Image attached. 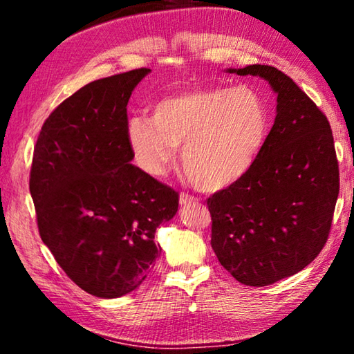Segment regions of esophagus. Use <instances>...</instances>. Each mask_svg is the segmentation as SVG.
Here are the masks:
<instances>
[{"label":"esophagus","mask_w":354,"mask_h":354,"mask_svg":"<svg viewBox=\"0 0 354 354\" xmlns=\"http://www.w3.org/2000/svg\"><path fill=\"white\" fill-rule=\"evenodd\" d=\"M198 201L200 200L196 198V196L189 195V194H184V192H183L181 195H179V203H181V206H187V205H192V203H194V205H195V203H198Z\"/></svg>","instance_id":"1"}]
</instances>
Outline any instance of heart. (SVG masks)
I'll return each instance as SVG.
<instances>
[{"label": "heart", "mask_w": 354, "mask_h": 354, "mask_svg": "<svg viewBox=\"0 0 354 354\" xmlns=\"http://www.w3.org/2000/svg\"><path fill=\"white\" fill-rule=\"evenodd\" d=\"M268 129V113L250 87H196L165 97L151 120H128L127 139L140 169L162 176L181 147L189 176L205 190L236 183L254 164Z\"/></svg>", "instance_id": "b5f03b06"}]
</instances>
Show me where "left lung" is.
<instances>
[{
	"mask_svg": "<svg viewBox=\"0 0 354 354\" xmlns=\"http://www.w3.org/2000/svg\"><path fill=\"white\" fill-rule=\"evenodd\" d=\"M268 81L277 118L254 164L207 198L211 245L239 283L262 287L313 262L328 241L339 196V162L325 113L270 65L230 68Z\"/></svg>",
	"mask_w": 354,
	"mask_h": 354,
	"instance_id": "8db88e82",
	"label": "left lung"
}]
</instances>
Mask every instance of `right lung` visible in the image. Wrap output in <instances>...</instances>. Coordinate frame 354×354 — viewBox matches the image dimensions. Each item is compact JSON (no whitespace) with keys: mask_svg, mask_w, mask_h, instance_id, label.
<instances>
[{"mask_svg":"<svg viewBox=\"0 0 354 354\" xmlns=\"http://www.w3.org/2000/svg\"><path fill=\"white\" fill-rule=\"evenodd\" d=\"M149 68L97 80L64 100L34 147L29 190L44 243L91 295L137 289L159 254L154 232L179 194L139 167L127 139L128 101Z\"/></svg>","mask_w":354,"mask_h":354,"instance_id":"right-lung-1","label":"right lung"}]
</instances>
